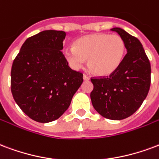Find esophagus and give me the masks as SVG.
Segmentation results:
<instances>
[{
  "label": "esophagus",
  "instance_id": "34e87169",
  "mask_svg": "<svg viewBox=\"0 0 159 159\" xmlns=\"http://www.w3.org/2000/svg\"><path fill=\"white\" fill-rule=\"evenodd\" d=\"M83 79H84V80H89V77L88 76V75H83Z\"/></svg>",
  "mask_w": 159,
  "mask_h": 159
}]
</instances>
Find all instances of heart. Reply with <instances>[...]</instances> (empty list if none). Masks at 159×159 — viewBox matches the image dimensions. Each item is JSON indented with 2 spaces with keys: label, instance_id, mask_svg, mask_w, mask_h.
<instances>
[{
  "label": "heart",
  "instance_id": "obj_1",
  "mask_svg": "<svg viewBox=\"0 0 159 159\" xmlns=\"http://www.w3.org/2000/svg\"><path fill=\"white\" fill-rule=\"evenodd\" d=\"M126 44L117 34L92 33L79 39L64 55L72 68L80 70L88 58V66L95 75L107 76L117 70L125 55Z\"/></svg>",
  "mask_w": 159,
  "mask_h": 159
}]
</instances>
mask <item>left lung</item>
<instances>
[{"instance_id": "8db88e82", "label": "left lung", "mask_w": 159, "mask_h": 159, "mask_svg": "<svg viewBox=\"0 0 159 159\" xmlns=\"http://www.w3.org/2000/svg\"><path fill=\"white\" fill-rule=\"evenodd\" d=\"M123 39L127 52L115 72L109 76L93 77L90 99L103 117L122 120L132 116L148 95L151 84V65L137 38L119 27L111 29Z\"/></svg>"}]
</instances>
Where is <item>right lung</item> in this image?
<instances>
[{"label": "right lung", "mask_w": 159, "mask_h": 159, "mask_svg": "<svg viewBox=\"0 0 159 159\" xmlns=\"http://www.w3.org/2000/svg\"><path fill=\"white\" fill-rule=\"evenodd\" d=\"M66 33L46 30L22 44L11 71V90L16 103L31 119L46 123L59 118L83 83L61 50Z\"/></svg>", "instance_id": "obj_1"}]
</instances>
